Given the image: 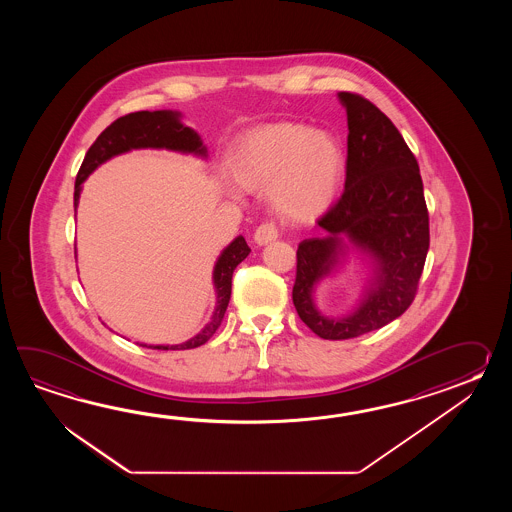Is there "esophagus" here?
I'll return each instance as SVG.
<instances>
[{"label": "esophagus", "instance_id": "esophagus-1", "mask_svg": "<svg viewBox=\"0 0 512 512\" xmlns=\"http://www.w3.org/2000/svg\"><path fill=\"white\" fill-rule=\"evenodd\" d=\"M278 236H280V232H278L274 223H261L260 227L254 232V243L256 245H267V243L276 240Z\"/></svg>", "mask_w": 512, "mask_h": 512}]
</instances>
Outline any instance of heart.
<instances>
[{"instance_id": "obj_1", "label": "heart", "mask_w": 512, "mask_h": 512, "mask_svg": "<svg viewBox=\"0 0 512 512\" xmlns=\"http://www.w3.org/2000/svg\"><path fill=\"white\" fill-rule=\"evenodd\" d=\"M229 170L241 190H269L272 207L283 219L309 223L333 207L346 174V152L327 131L276 122L234 144Z\"/></svg>"}]
</instances>
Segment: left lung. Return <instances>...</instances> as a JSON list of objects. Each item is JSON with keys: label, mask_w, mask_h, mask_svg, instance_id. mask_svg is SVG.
Returning a JSON list of instances; mask_svg holds the SVG:
<instances>
[{"label": "left lung", "mask_w": 512, "mask_h": 512, "mask_svg": "<svg viewBox=\"0 0 512 512\" xmlns=\"http://www.w3.org/2000/svg\"><path fill=\"white\" fill-rule=\"evenodd\" d=\"M338 100L349 130L344 194L318 219L324 236L298 245L293 287L298 316L326 340L360 337L403 315L414 302L430 247L423 179L403 135L370 100L346 91ZM348 251L371 265L367 289L348 316H322L315 285Z\"/></svg>", "instance_id": "1"}]
</instances>
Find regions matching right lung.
<instances>
[{"label":"right lung","mask_w":512,"mask_h":512,"mask_svg":"<svg viewBox=\"0 0 512 512\" xmlns=\"http://www.w3.org/2000/svg\"><path fill=\"white\" fill-rule=\"evenodd\" d=\"M172 150V152L192 153L197 157L207 159V146L201 141L199 133L185 126L181 122V113L172 109L161 111H137L124 115L109 124L106 130L98 135L97 141L91 144L87 150L84 163L78 170L75 181V208L78 207V199L82 192V183L89 175L97 170L100 164L106 163L111 157L131 150ZM249 245L243 236L227 245L219 254L218 261L212 272V282L216 289V309L210 316V322L203 327L196 337L186 340L183 344H161V346H148L141 344L142 348L150 349H192L199 348L207 342L208 338L216 333L221 326V320L229 305L230 293H232V274L241 261L249 256Z\"/></svg>","instance_id":"obj_1"}]
</instances>
